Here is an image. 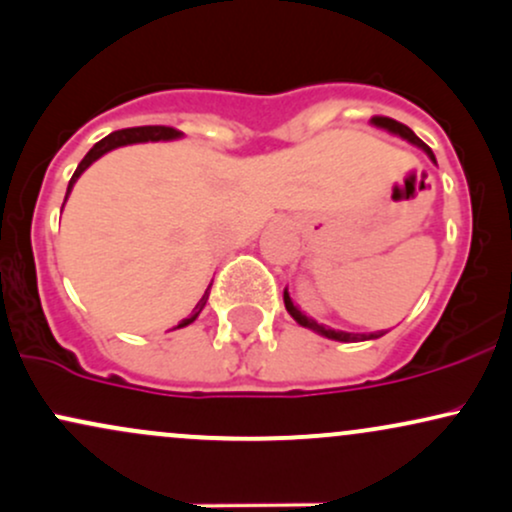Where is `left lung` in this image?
<instances>
[{"label":"left lung","instance_id":"1","mask_svg":"<svg viewBox=\"0 0 512 512\" xmlns=\"http://www.w3.org/2000/svg\"><path fill=\"white\" fill-rule=\"evenodd\" d=\"M373 125H378V127H385V129H390V132L399 134V137H404V139H407V142L416 144V146H421V149H424L426 154L433 158V151L428 149V146H426L424 142H421V139L416 137V134L411 132V129H409L407 125H402V122L392 120V117L375 115V117H373ZM433 163H436V158H433ZM284 303H286V310H289L291 317H293V320L298 322V325H303V327H310V330L320 332L322 337H327V339H334V342H366V339H378V337H383V334H385V332H373V334H351V332H337V330H330V327H322V325H317L315 320H310V317H305V315L301 313V310H298L296 305H293L291 296H289V291H284Z\"/></svg>","mask_w":512,"mask_h":512}]
</instances>
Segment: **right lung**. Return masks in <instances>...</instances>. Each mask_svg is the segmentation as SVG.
Here are the masks:
<instances>
[{"label": "right lung", "instance_id": "right-lung-1", "mask_svg": "<svg viewBox=\"0 0 512 512\" xmlns=\"http://www.w3.org/2000/svg\"><path fill=\"white\" fill-rule=\"evenodd\" d=\"M180 134H182L180 129H175V127H166V125H149V127L117 129V132L108 134V137L101 139V142H98V144H93V149L88 151V154L84 156V161H81L79 166H76L74 175H72V180H69L67 195H69V192H72V187H74L76 178H79V175L84 173V170H86L88 166H91V163L96 161V158H101L103 154H108L110 149H117V146H125V144H137V142H161V139H175V137H180ZM64 202H67V199H64ZM62 207H64V204H62ZM209 289H211V286H209ZM209 289L204 291V296H202V298H199V303L195 305V310H192L190 317H185V320H182L178 327H187V325H190V322H195V320H197V315L202 313V308H204V305H207Z\"/></svg>", "mask_w": 512, "mask_h": 512}]
</instances>
